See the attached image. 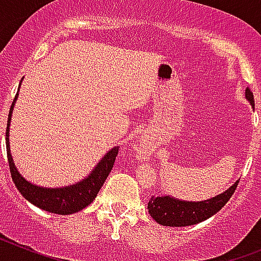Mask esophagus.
<instances>
[{
	"label": "esophagus",
	"instance_id": "esophagus-1",
	"mask_svg": "<svg viewBox=\"0 0 261 261\" xmlns=\"http://www.w3.org/2000/svg\"><path fill=\"white\" fill-rule=\"evenodd\" d=\"M138 151H140V154H144V155H146V153H147L146 147H144V146H142V145H141V146H140V150H138Z\"/></svg>",
	"mask_w": 261,
	"mask_h": 261
}]
</instances>
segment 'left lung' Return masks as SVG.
<instances>
[{"label": "left lung", "mask_w": 261, "mask_h": 261, "mask_svg": "<svg viewBox=\"0 0 261 261\" xmlns=\"http://www.w3.org/2000/svg\"><path fill=\"white\" fill-rule=\"evenodd\" d=\"M246 98L255 110L253 95L250 89L246 90ZM238 183L239 180H237L229 190L204 201H184L167 195L156 196V197L153 196L149 200L147 211L153 217V220L162 226L181 227V226L196 225L211 218L217 212H220L230 200Z\"/></svg>", "instance_id": "obj_1"}]
</instances>
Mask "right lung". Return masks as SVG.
<instances>
[{
	"label": "right lung",
	"mask_w": 261,
	"mask_h": 261,
	"mask_svg": "<svg viewBox=\"0 0 261 261\" xmlns=\"http://www.w3.org/2000/svg\"><path fill=\"white\" fill-rule=\"evenodd\" d=\"M18 95H19V89H18L17 95L14 98L13 105H11L10 112H9L8 126H6V151H8L9 167H10L11 177H13V181L17 187V190L27 201H30L38 208L43 209V211L49 212V213L66 216V214H73L82 211L94 201L99 190L102 188L103 183L110 175L111 170L114 167L117 153H119V146H115L111 150H108L107 154L93 168V171L90 172L89 176L77 181V183L66 187H59V188H47V187L32 184L31 181L26 180L19 174L13 161V155L10 153V142H9L10 121Z\"/></svg>",
	"instance_id": "add662e5"
}]
</instances>
